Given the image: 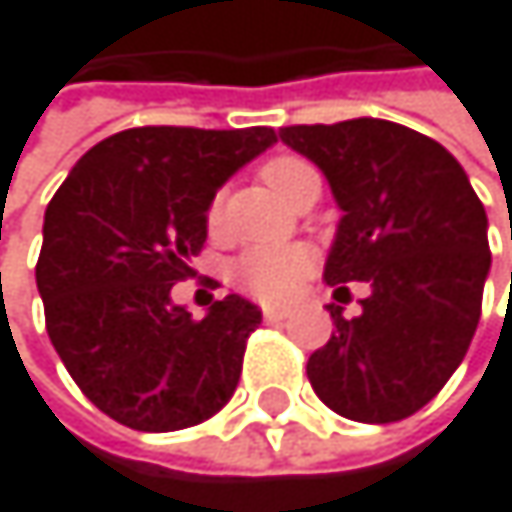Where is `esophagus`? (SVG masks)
<instances>
[{
  "instance_id": "obj_1",
  "label": "esophagus",
  "mask_w": 512,
  "mask_h": 512,
  "mask_svg": "<svg viewBox=\"0 0 512 512\" xmlns=\"http://www.w3.org/2000/svg\"><path fill=\"white\" fill-rule=\"evenodd\" d=\"M285 316H288L285 307H264V319H267V322H282Z\"/></svg>"
}]
</instances>
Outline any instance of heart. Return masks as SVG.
<instances>
[{
	"label": "heart",
	"instance_id": "heart-1",
	"mask_svg": "<svg viewBox=\"0 0 512 512\" xmlns=\"http://www.w3.org/2000/svg\"><path fill=\"white\" fill-rule=\"evenodd\" d=\"M313 174H319V171L307 159L294 156V153H279V156H273V159H267L261 165V181L276 196H282L285 202H291L294 193L301 190V184L310 181ZM221 218H224L221 199H211L208 214H205L211 233L221 227ZM310 273H313V254L307 248H301V245H258V248H248L233 267L236 285L245 294H251V298L264 301V304L288 301Z\"/></svg>",
	"mask_w": 512,
	"mask_h": 512
}]
</instances>
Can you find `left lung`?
<instances>
[{
	"mask_svg": "<svg viewBox=\"0 0 512 512\" xmlns=\"http://www.w3.org/2000/svg\"><path fill=\"white\" fill-rule=\"evenodd\" d=\"M279 137L325 171L344 208L325 264L334 298L347 282L371 288L356 319L328 304L334 331L307 378L350 421H402L445 387L476 334L491 267L485 208L458 159L415 128L350 119Z\"/></svg>",
	"mask_w": 512,
	"mask_h": 512,
	"instance_id": "8db88e82",
	"label": "left lung"
}]
</instances>
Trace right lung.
<instances>
[{"mask_svg": "<svg viewBox=\"0 0 512 512\" xmlns=\"http://www.w3.org/2000/svg\"><path fill=\"white\" fill-rule=\"evenodd\" d=\"M276 144L254 128H125L91 147L45 208L36 285L48 338L113 421L171 433L221 411L261 310L239 294L205 319L171 304L205 245L218 187Z\"/></svg>", "mask_w": 512, "mask_h": 512, "instance_id": "add662e5", "label": "right lung"}]
</instances>
